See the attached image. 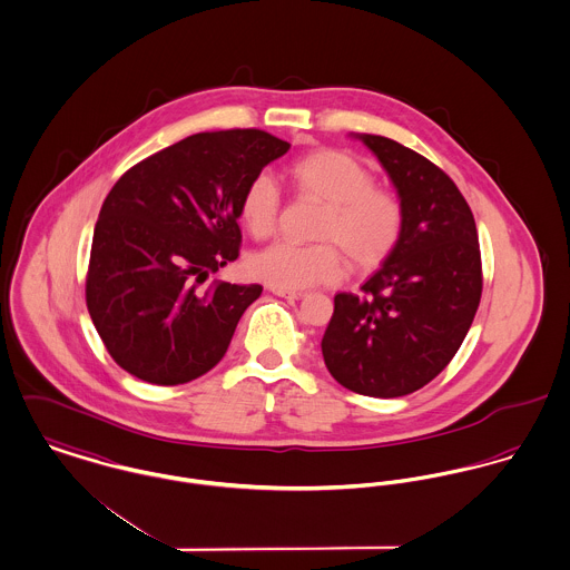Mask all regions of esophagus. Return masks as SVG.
<instances>
[{
  "mask_svg": "<svg viewBox=\"0 0 570 570\" xmlns=\"http://www.w3.org/2000/svg\"><path fill=\"white\" fill-rule=\"evenodd\" d=\"M271 293L273 295H277V297H284V299H299V297H304V293L302 291H288V288H271Z\"/></svg>",
  "mask_w": 570,
  "mask_h": 570,
  "instance_id": "esophagus-1",
  "label": "esophagus"
}]
</instances>
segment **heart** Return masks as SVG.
<instances>
[{
	"label": "heart",
	"mask_w": 570,
	"mask_h": 570,
	"mask_svg": "<svg viewBox=\"0 0 570 570\" xmlns=\"http://www.w3.org/2000/svg\"><path fill=\"white\" fill-rule=\"evenodd\" d=\"M293 188L323 204L312 245L275 243L249 261V273L268 286L302 291L345 277L347 263L373 268L384 263L401 240L405 206L401 197L375 184V176L351 154L312 151L288 167ZM238 215L247 232L268 238L279 217V188L273 177H252L240 193Z\"/></svg>",
	"instance_id": "heart-1"
}]
</instances>
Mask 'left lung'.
<instances>
[{
	"mask_svg": "<svg viewBox=\"0 0 570 570\" xmlns=\"http://www.w3.org/2000/svg\"><path fill=\"white\" fill-rule=\"evenodd\" d=\"M360 138L393 179L405 227L360 295L334 297L321 351L345 389L393 399L430 384L460 350L482 299V254L451 177L386 136Z\"/></svg>",
	"mask_w": 570,
	"mask_h": 570,
	"instance_id": "left-lung-1",
	"label": "left lung"
}]
</instances>
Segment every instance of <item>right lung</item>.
Here are the masks:
<instances>
[{
	"label": "right lung",
	"mask_w": 570,
	"mask_h": 570,
	"mask_svg": "<svg viewBox=\"0 0 570 570\" xmlns=\"http://www.w3.org/2000/svg\"><path fill=\"white\" fill-rule=\"evenodd\" d=\"M291 145L268 131L193 134L117 179L95 223L87 307L112 360L176 386L219 364L261 284L215 282L238 258V202Z\"/></svg>",
	"instance_id": "1"
}]
</instances>
